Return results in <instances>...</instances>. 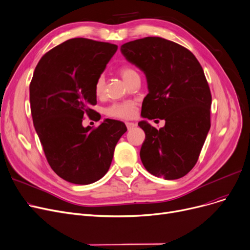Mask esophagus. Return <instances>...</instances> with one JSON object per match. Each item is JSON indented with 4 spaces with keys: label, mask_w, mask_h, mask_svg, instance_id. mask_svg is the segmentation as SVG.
Wrapping results in <instances>:
<instances>
[{
    "label": "esophagus",
    "mask_w": 250,
    "mask_h": 250,
    "mask_svg": "<svg viewBox=\"0 0 250 250\" xmlns=\"http://www.w3.org/2000/svg\"><path fill=\"white\" fill-rule=\"evenodd\" d=\"M125 125H126L127 129H132V128H134L136 126V124H134V123H125Z\"/></svg>",
    "instance_id": "esophagus-1"
}]
</instances>
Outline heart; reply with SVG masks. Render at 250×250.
I'll return each instance as SVG.
<instances>
[{
    "label": "heart",
    "mask_w": 250,
    "mask_h": 250,
    "mask_svg": "<svg viewBox=\"0 0 250 250\" xmlns=\"http://www.w3.org/2000/svg\"><path fill=\"white\" fill-rule=\"evenodd\" d=\"M121 72L123 79L127 82L129 79L133 78L134 75L138 74L137 71L132 68L131 66H124L119 70ZM104 84H105V80L103 75H100V77L97 79L95 83V94L97 96H101L103 91H104ZM106 114L110 117H116V118H123V119H128L134 117L136 114V102L132 100H127L124 102H118V103H113L109 107L106 108L105 110Z\"/></svg>",
    "instance_id": "heart-1"
}]
</instances>
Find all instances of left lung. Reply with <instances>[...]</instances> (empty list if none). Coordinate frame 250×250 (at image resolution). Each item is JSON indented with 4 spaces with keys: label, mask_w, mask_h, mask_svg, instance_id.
<instances>
[{
    "label": "left lung",
    "mask_w": 250,
    "mask_h": 250,
    "mask_svg": "<svg viewBox=\"0 0 250 250\" xmlns=\"http://www.w3.org/2000/svg\"><path fill=\"white\" fill-rule=\"evenodd\" d=\"M121 51L147 80L141 116L166 122L159 129L145 119L138 124L146 135L142 164L155 177L180 179L196 165L210 128L211 94L201 65L188 49L157 37L125 42Z\"/></svg>",
    "instance_id": "1"
}]
</instances>
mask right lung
<instances>
[{"instance_id": "1", "label": "right lung", "mask_w": 250, "mask_h": 250, "mask_svg": "<svg viewBox=\"0 0 250 250\" xmlns=\"http://www.w3.org/2000/svg\"><path fill=\"white\" fill-rule=\"evenodd\" d=\"M117 46L77 38L53 48L39 61L29 85L32 121L52 169L63 180L89 185L108 171L123 122L106 118L92 128L84 115L99 121L95 83Z\"/></svg>"}]
</instances>
